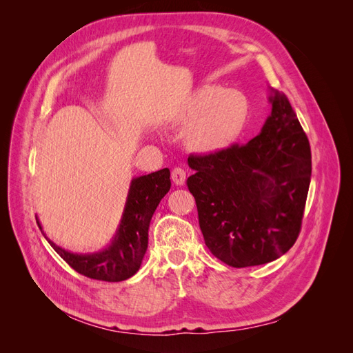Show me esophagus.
Segmentation results:
<instances>
[{
    "label": "esophagus",
    "instance_id": "obj_1",
    "mask_svg": "<svg viewBox=\"0 0 353 353\" xmlns=\"http://www.w3.org/2000/svg\"><path fill=\"white\" fill-rule=\"evenodd\" d=\"M170 176H172V181L175 185H184L185 184V178H187V172L183 169V168H174L172 169V174H170Z\"/></svg>",
    "mask_w": 353,
    "mask_h": 353
}]
</instances>
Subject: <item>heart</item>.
I'll return each instance as SVG.
<instances>
[{
	"label": "heart",
	"mask_w": 353,
	"mask_h": 353,
	"mask_svg": "<svg viewBox=\"0 0 353 353\" xmlns=\"http://www.w3.org/2000/svg\"><path fill=\"white\" fill-rule=\"evenodd\" d=\"M250 114V100L243 91L201 85L170 109L166 121L187 126V143L194 152L213 154L227 150L239 140Z\"/></svg>",
	"instance_id": "b5f03b06"
}]
</instances>
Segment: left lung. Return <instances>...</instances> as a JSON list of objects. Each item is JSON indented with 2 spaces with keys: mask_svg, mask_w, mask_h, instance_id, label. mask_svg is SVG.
<instances>
[{
  "mask_svg": "<svg viewBox=\"0 0 353 353\" xmlns=\"http://www.w3.org/2000/svg\"><path fill=\"white\" fill-rule=\"evenodd\" d=\"M271 114L248 144L188 157L187 179L208 249L234 268L279 259L296 243L311 183V147L290 101L271 88Z\"/></svg>",
  "mask_w": 353,
  "mask_h": 353,
  "instance_id": "8db88e82",
  "label": "left lung"
}]
</instances>
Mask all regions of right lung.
<instances>
[{
	"instance_id": "obj_1",
	"label": "right lung",
	"mask_w": 353,
	"mask_h": 353,
	"mask_svg": "<svg viewBox=\"0 0 353 353\" xmlns=\"http://www.w3.org/2000/svg\"><path fill=\"white\" fill-rule=\"evenodd\" d=\"M169 176V169L165 168L131 181L119 228L108 249L91 254H78L46 239L63 261L88 279L109 283L128 280L140 270L148 245V227L160 200L170 188ZM37 222L42 231L38 219Z\"/></svg>"
}]
</instances>
